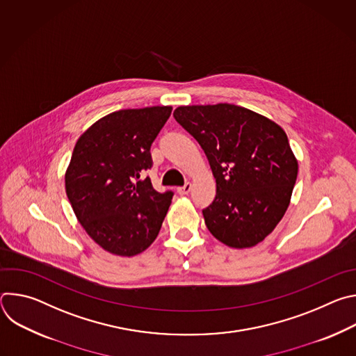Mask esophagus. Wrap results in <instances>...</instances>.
<instances>
[{"label": "esophagus", "instance_id": "1", "mask_svg": "<svg viewBox=\"0 0 356 356\" xmlns=\"http://www.w3.org/2000/svg\"><path fill=\"white\" fill-rule=\"evenodd\" d=\"M190 190H191V184H190V183H186L183 187H179V188H177V193H179L180 195H186V194L190 193Z\"/></svg>", "mask_w": 356, "mask_h": 356}]
</instances>
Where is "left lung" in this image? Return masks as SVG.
I'll use <instances>...</instances> for the list:
<instances>
[{"label": "left lung", "instance_id": "obj_1", "mask_svg": "<svg viewBox=\"0 0 356 356\" xmlns=\"http://www.w3.org/2000/svg\"><path fill=\"white\" fill-rule=\"evenodd\" d=\"M173 117L200 143L216 177V198L202 210L209 231L231 248L262 242L283 218L297 179L286 132L234 104L179 107Z\"/></svg>", "mask_w": 356, "mask_h": 356}]
</instances>
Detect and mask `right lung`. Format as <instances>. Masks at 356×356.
Segmentation results:
<instances>
[{"label": "right lung", "instance_id": "right-lung-1", "mask_svg": "<svg viewBox=\"0 0 356 356\" xmlns=\"http://www.w3.org/2000/svg\"><path fill=\"white\" fill-rule=\"evenodd\" d=\"M172 107L121 110L92 124L76 142L66 170V194L86 232L101 248L135 257L154 242L173 191L159 193L143 172L150 146Z\"/></svg>", "mask_w": 356, "mask_h": 356}]
</instances>
